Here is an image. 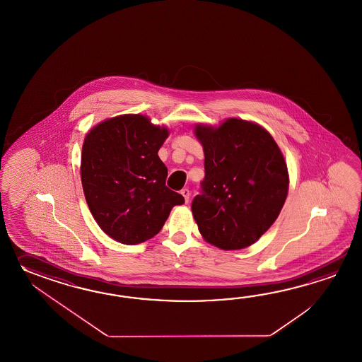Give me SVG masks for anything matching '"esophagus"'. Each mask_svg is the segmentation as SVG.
Here are the masks:
<instances>
[{
	"label": "esophagus",
	"mask_w": 362,
	"mask_h": 362,
	"mask_svg": "<svg viewBox=\"0 0 362 362\" xmlns=\"http://www.w3.org/2000/svg\"><path fill=\"white\" fill-rule=\"evenodd\" d=\"M181 194H182V197L185 198V202H189V197H190V192H189V189H182V190H181Z\"/></svg>",
	"instance_id": "1"
}]
</instances>
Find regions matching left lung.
Returning a JSON list of instances; mask_svg holds the SVG:
<instances>
[{
  "instance_id": "left-lung-1",
  "label": "left lung",
  "mask_w": 362,
  "mask_h": 362,
  "mask_svg": "<svg viewBox=\"0 0 362 362\" xmlns=\"http://www.w3.org/2000/svg\"><path fill=\"white\" fill-rule=\"evenodd\" d=\"M206 176L192 203L208 243L240 250L255 243L277 220L288 192L285 158L269 132L230 117L221 125L197 124Z\"/></svg>"
}]
</instances>
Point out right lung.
<instances>
[{"label": "right lung", "instance_id": "obj_1", "mask_svg": "<svg viewBox=\"0 0 362 362\" xmlns=\"http://www.w3.org/2000/svg\"><path fill=\"white\" fill-rule=\"evenodd\" d=\"M168 134L147 116L129 114L102 122L85 137V199L100 229L123 245L153 238L185 202L165 186L168 170L158 155Z\"/></svg>", "mask_w": 362, "mask_h": 362}]
</instances>
